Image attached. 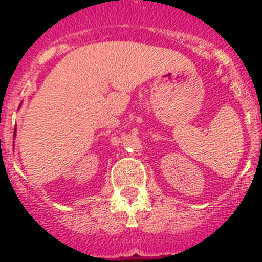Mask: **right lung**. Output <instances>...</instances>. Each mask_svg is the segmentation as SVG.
Returning <instances> with one entry per match:
<instances>
[{
	"mask_svg": "<svg viewBox=\"0 0 262 262\" xmlns=\"http://www.w3.org/2000/svg\"><path fill=\"white\" fill-rule=\"evenodd\" d=\"M14 135H15V131H14Z\"/></svg>",
	"mask_w": 262,
	"mask_h": 262,
	"instance_id": "1",
	"label": "right lung"
}]
</instances>
